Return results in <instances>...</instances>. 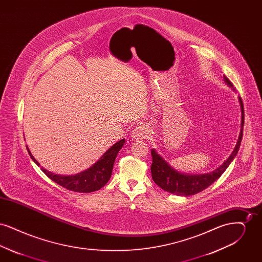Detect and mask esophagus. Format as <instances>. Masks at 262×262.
Masks as SVG:
<instances>
[{
    "mask_svg": "<svg viewBox=\"0 0 262 262\" xmlns=\"http://www.w3.org/2000/svg\"><path fill=\"white\" fill-rule=\"evenodd\" d=\"M147 137V130L144 125H137L132 133V138L136 140H143Z\"/></svg>",
    "mask_w": 262,
    "mask_h": 262,
    "instance_id": "1",
    "label": "esophagus"
}]
</instances>
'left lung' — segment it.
<instances>
[{"label": "left lung", "mask_w": 262, "mask_h": 262, "mask_svg": "<svg viewBox=\"0 0 262 262\" xmlns=\"http://www.w3.org/2000/svg\"><path fill=\"white\" fill-rule=\"evenodd\" d=\"M224 81L228 86L235 90L233 83L225 75ZM238 102H239L241 111H242L241 133H239L235 149L233 150L229 158L219 168H217L215 171L210 172L208 174H190L181 173L174 170V168L167 162L161 155H159L156 152V150L151 149V155H152L151 174L154 183L170 193L188 196V195L199 193L203 189L211 186L215 181H217L226 171L228 166L234 160L241 146V142L243 138V129H244V124H245V114H244V104L241 97H238Z\"/></svg>", "instance_id": "obj_1"}]
</instances>
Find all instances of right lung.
<instances>
[{"mask_svg": "<svg viewBox=\"0 0 262 262\" xmlns=\"http://www.w3.org/2000/svg\"><path fill=\"white\" fill-rule=\"evenodd\" d=\"M125 139H122L115 143L112 147L107 150L97 162L92 165L88 170L80 172L78 174H72V176H63V174H57L49 172L48 170L41 167V170L47 177H49L52 181L57 183L58 185L62 187L73 190L75 192H92L95 190H98L101 187H104L108 181L111 178L112 174L113 167L115 159L119 153V151L122 149ZM27 148V151L30 155V158L40 166V164L36 161V159L33 157L31 152Z\"/></svg>", "mask_w": 262, "mask_h": 262, "instance_id": "obj_1", "label": "right lung"}]
</instances>
